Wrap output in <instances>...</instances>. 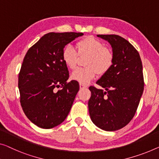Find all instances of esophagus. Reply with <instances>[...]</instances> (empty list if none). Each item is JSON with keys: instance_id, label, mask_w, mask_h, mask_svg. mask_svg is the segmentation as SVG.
I'll return each instance as SVG.
<instances>
[{"instance_id": "1", "label": "esophagus", "mask_w": 159, "mask_h": 159, "mask_svg": "<svg viewBox=\"0 0 159 159\" xmlns=\"http://www.w3.org/2000/svg\"><path fill=\"white\" fill-rule=\"evenodd\" d=\"M79 86H80V89H86L87 86L84 84H79Z\"/></svg>"}]
</instances>
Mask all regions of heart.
<instances>
[{
  "mask_svg": "<svg viewBox=\"0 0 159 159\" xmlns=\"http://www.w3.org/2000/svg\"><path fill=\"white\" fill-rule=\"evenodd\" d=\"M77 51L68 46L63 50L62 59L70 69L76 68L79 56L86 57L83 68H77L73 72L71 79L82 84H87L97 74L104 75L109 71L114 62V56L110 48L93 36H88L75 44Z\"/></svg>",
  "mask_w": 159,
  "mask_h": 159,
  "instance_id": "obj_1",
  "label": "heart"
}]
</instances>
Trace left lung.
<instances>
[{"instance_id": "obj_1", "label": "left lung", "mask_w": 159, "mask_h": 159, "mask_svg": "<svg viewBox=\"0 0 159 159\" xmlns=\"http://www.w3.org/2000/svg\"><path fill=\"white\" fill-rule=\"evenodd\" d=\"M111 45L114 62L109 71L90 86L89 111L97 127L113 131L125 126L136 112L143 91V66L139 52L118 35H97Z\"/></svg>"}]
</instances>
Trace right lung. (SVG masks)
I'll return each instance as SVG.
<instances>
[{"instance_id":"1","label":"right lung","mask_w":159,"mask_h":159,"mask_svg":"<svg viewBox=\"0 0 159 159\" xmlns=\"http://www.w3.org/2000/svg\"><path fill=\"white\" fill-rule=\"evenodd\" d=\"M83 33H48L30 47L18 74L20 102L33 124L51 129L67 117L79 90L76 80L67 82L68 68L62 52ZM59 88V89H57Z\"/></svg>"}]
</instances>
